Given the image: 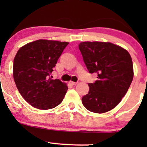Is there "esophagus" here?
Masks as SVG:
<instances>
[{
	"instance_id": "obj_1",
	"label": "esophagus",
	"mask_w": 147,
	"mask_h": 147,
	"mask_svg": "<svg viewBox=\"0 0 147 147\" xmlns=\"http://www.w3.org/2000/svg\"><path fill=\"white\" fill-rule=\"evenodd\" d=\"M69 84H71V85L74 86V85H76L77 84H78V82H72V81H69Z\"/></svg>"
}]
</instances>
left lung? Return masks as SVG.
<instances>
[{"label":"left lung","instance_id":"1","mask_svg":"<svg viewBox=\"0 0 147 147\" xmlns=\"http://www.w3.org/2000/svg\"><path fill=\"white\" fill-rule=\"evenodd\" d=\"M79 49L89 72L97 76V80L88 84L90 90L82 97V105L95 113L114 109L132 82L134 72L129 53L110 42H83Z\"/></svg>","mask_w":147,"mask_h":147}]
</instances>
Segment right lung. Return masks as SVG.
<instances>
[{
    "label": "right lung",
    "instance_id": "1",
    "mask_svg": "<svg viewBox=\"0 0 147 147\" xmlns=\"http://www.w3.org/2000/svg\"><path fill=\"white\" fill-rule=\"evenodd\" d=\"M67 42L38 40L19 49L13 61V75L22 97L33 107L50 109L63 102L68 87L50 78Z\"/></svg>",
    "mask_w": 147,
    "mask_h": 147
}]
</instances>
